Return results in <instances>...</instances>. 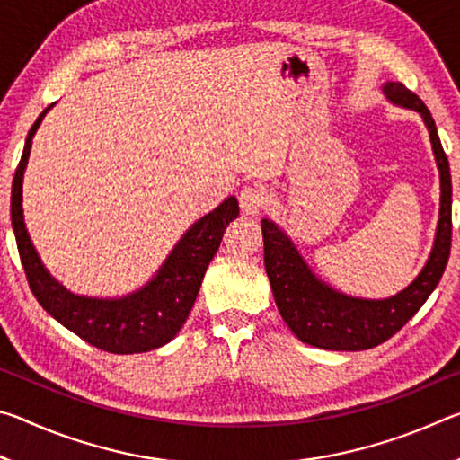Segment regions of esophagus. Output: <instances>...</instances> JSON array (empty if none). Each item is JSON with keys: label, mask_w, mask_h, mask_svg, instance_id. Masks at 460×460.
I'll list each match as a JSON object with an SVG mask.
<instances>
[{"label": "esophagus", "mask_w": 460, "mask_h": 460, "mask_svg": "<svg viewBox=\"0 0 460 460\" xmlns=\"http://www.w3.org/2000/svg\"><path fill=\"white\" fill-rule=\"evenodd\" d=\"M266 189L258 182H252L241 189L239 207L245 215H260L263 205H266Z\"/></svg>", "instance_id": "34e87169"}]
</instances>
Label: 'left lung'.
Segmentation results:
<instances>
[{"instance_id": "left-lung-1", "label": "left lung", "mask_w": 460, "mask_h": 460, "mask_svg": "<svg viewBox=\"0 0 460 460\" xmlns=\"http://www.w3.org/2000/svg\"><path fill=\"white\" fill-rule=\"evenodd\" d=\"M381 89L394 105L414 109L422 115L440 174L438 227H436L430 258L414 282L384 300L353 298L337 292L313 274L290 237L274 221H261L263 263L279 314L302 342L329 351H363L394 337L438 286L450 255L453 184H450L448 158L442 150L436 123L422 99L402 83L389 81Z\"/></svg>"}]
</instances>
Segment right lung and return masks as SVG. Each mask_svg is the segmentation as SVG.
I'll use <instances>...</instances> for the list:
<instances>
[{
    "label": "right lung",
    "instance_id": "add662e5",
    "mask_svg": "<svg viewBox=\"0 0 460 460\" xmlns=\"http://www.w3.org/2000/svg\"><path fill=\"white\" fill-rule=\"evenodd\" d=\"M52 105L46 107L30 128L12 182V227L30 290L46 313L101 351L131 355L166 345L189 318L223 233L239 215L237 199L227 197L211 213L200 217L174 245L155 276L139 290L121 298H91L68 292L38 258L22 208V182L32 137Z\"/></svg>",
    "mask_w": 460,
    "mask_h": 460
}]
</instances>
